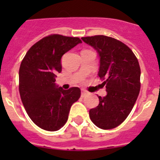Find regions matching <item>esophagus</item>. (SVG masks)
<instances>
[{
  "label": "esophagus",
  "instance_id": "esophagus-1",
  "mask_svg": "<svg viewBox=\"0 0 160 160\" xmlns=\"http://www.w3.org/2000/svg\"><path fill=\"white\" fill-rule=\"evenodd\" d=\"M87 91H86V90H83V89H82V91H81V94H82V96H84L85 95V94H87Z\"/></svg>",
  "mask_w": 160,
  "mask_h": 160
}]
</instances>
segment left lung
Segmentation results:
<instances>
[{"mask_svg":"<svg viewBox=\"0 0 160 160\" xmlns=\"http://www.w3.org/2000/svg\"><path fill=\"white\" fill-rule=\"evenodd\" d=\"M99 56L98 75L106 87L107 95L89 111L94 125L113 129L129 115L140 90V67L131 49L122 42L104 35L82 38Z\"/></svg>","mask_w":160,"mask_h":160,"instance_id":"left-lung-1","label":"left lung"}]
</instances>
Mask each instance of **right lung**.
Segmentation results:
<instances>
[{
	"label": "right lung",
	"mask_w": 160,
	"mask_h": 160,
	"mask_svg": "<svg viewBox=\"0 0 160 160\" xmlns=\"http://www.w3.org/2000/svg\"><path fill=\"white\" fill-rule=\"evenodd\" d=\"M82 43L78 38L53 34L35 43L21 63L19 92L28 115L38 127L55 131L67 122L70 107L78 100V87L63 90L56 85L64 53Z\"/></svg>",
	"instance_id": "right-lung-1"
}]
</instances>
